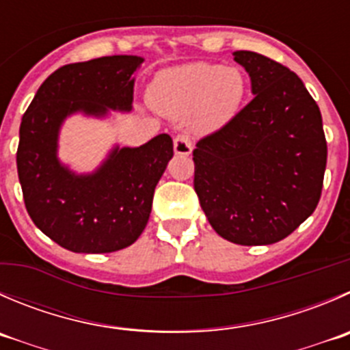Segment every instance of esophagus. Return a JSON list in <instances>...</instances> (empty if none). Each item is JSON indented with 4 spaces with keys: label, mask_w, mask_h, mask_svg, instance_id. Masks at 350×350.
<instances>
[{
    "label": "esophagus",
    "mask_w": 350,
    "mask_h": 350,
    "mask_svg": "<svg viewBox=\"0 0 350 350\" xmlns=\"http://www.w3.org/2000/svg\"><path fill=\"white\" fill-rule=\"evenodd\" d=\"M193 150V142L189 138V135L179 133L174 138V152L178 155H189Z\"/></svg>",
    "instance_id": "34e87169"
}]
</instances>
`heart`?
Here are the masks:
<instances>
[{"label": "heart", "mask_w": 350, "mask_h": 350, "mask_svg": "<svg viewBox=\"0 0 350 350\" xmlns=\"http://www.w3.org/2000/svg\"><path fill=\"white\" fill-rule=\"evenodd\" d=\"M246 92V80L237 68L191 63L165 70L155 78L150 103L172 118L193 114V124L208 131L234 116Z\"/></svg>", "instance_id": "b5f03b06"}]
</instances>
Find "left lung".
<instances>
[{
    "label": "left lung",
    "mask_w": 350,
    "mask_h": 350,
    "mask_svg": "<svg viewBox=\"0 0 350 350\" xmlns=\"http://www.w3.org/2000/svg\"><path fill=\"white\" fill-rule=\"evenodd\" d=\"M254 97L193 150V186L210 226L243 246L273 244L317 208L327 167L318 104L294 71L236 51Z\"/></svg>",
    "instance_id": "1"
}]
</instances>
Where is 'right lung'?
<instances>
[{
	"label": "right lung",
	"instance_id": "obj_1",
	"mask_svg": "<svg viewBox=\"0 0 350 350\" xmlns=\"http://www.w3.org/2000/svg\"><path fill=\"white\" fill-rule=\"evenodd\" d=\"M137 56H104L61 66L44 80L20 124L16 169L32 222L73 253H113L133 244L148 222L155 186L174 155L159 135L138 148H116L90 176H75L56 159L68 114L130 111Z\"/></svg>",
	"mask_w": 350,
	"mask_h": 350
}]
</instances>
